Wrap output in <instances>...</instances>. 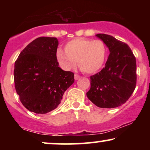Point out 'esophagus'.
Wrapping results in <instances>:
<instances>
[{
    "instance_id": "1",
    "label": "esophagus",
    "mask_w": 150,
    "mask_h": 150,
    "mask_svg": "<svg viewBox=\"0 0 150 150\" xmlns=\"http://www.w3.org/2000/svg\"><path fill=\"white\" fill-rule=\"evenodd\" d=\"M75 77V80H77V79L80 78V75H77V74H75V77Z\"/></svg>"
}]
</instances>
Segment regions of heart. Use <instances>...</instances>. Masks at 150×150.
Returning a JSON list of instances; mask_svg holds the SVG:
<instances>
[{
	"label": "heart",
	"mask_w": 150,
	"mask_h": 150,
	"mask_svg": "<svg viewBox=\"0 0 150 150\" xmlns=\"http://www.w3.org/2000/svg\"><path fill=\"white\" fill-rule=\"evenodd\" d=\"M106 54V46L101 40L76 38L65 44V51L58 49L56 58L63 69H71L77 61L82 71L92 74L101 69Z\"/></svg>",
	"instance_id": "obj_1"
}]
</instances>
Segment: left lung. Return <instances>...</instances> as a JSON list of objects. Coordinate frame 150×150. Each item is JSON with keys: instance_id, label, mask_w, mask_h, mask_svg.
<instances>
[{"instance_id": "left-lung-1", "label": "left lung", "mask_w": 150, "mask_h": 150, "mask_svg": "<svg viewBox=\"0 0 150 150\" xmlns=\"http://www.w3.org/2000/svg\"><path fill=\"white\" fill-rule=\"evenodd\" d=\"M109 49L105 67L90 77L88 99L100 108H116L128 101L137 82L136 59L128 44L105 34H96Z\"/></svg>"}]
</instances>
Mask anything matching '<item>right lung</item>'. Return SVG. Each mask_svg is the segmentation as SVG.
Instances as JSON below:
<instances>
[{"label": "right lung", "instance_id": "1", "mask_svg": "<svg viewBox=\"0 0 150 150\" xmlns=\"http://www.w3.org/2000/svg\"><path fill=\"white\" fill-rule=\"evenodd\" d=\"M56 37H39L22 50L15 63L17 94L30 111L45 114L58 107L75 81L74 73L58 66Z\"/></svg>", "mask_w": 150, "mask_h": 150}]
</instances>
